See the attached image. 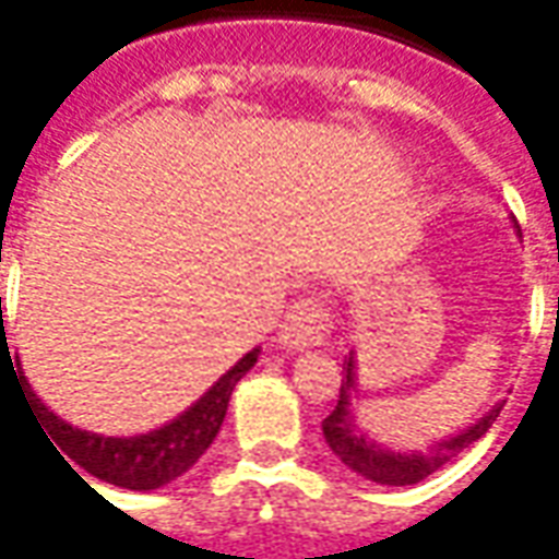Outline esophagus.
Here are the masks:
<instances>
[{
	"label": "esophagus",
	"instance_id": "1",
	"mask_svg": "<svg viewBox=\"0 0 559 559\" xmlns=\"http://www.w3.org/2000/svg\"><path fill=\"white\" fill-rule=\"evenodd\" d=\"M330 330V311L314 302V299H306V302H296L294 309L287 311L284 324L278 330V340L284 348L290 352H302V348H311V345L324 343Z\"/></svg>",
	"mask_w": 559,
	"mask_h": 559
}]
</instances>
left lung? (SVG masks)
I'll return each instance as SVG.
<instances>
[{
    "label": "left lung",
    "instance_id": "8db88e82",
    "mask_svg": "<svg viewBox=\"0 0 559 559\" xmlns=\"http://www.w3.org/2000/svg\"><path fill=\"white\" fill-rule=\"evenodd\" d=\"M520 235V226L514 223ZM358 358L355 352H348V360L343 364V385H340V401L321 423L324 440H328L330 453L343 462L345 468L355 471L364 480H373L379 487H413L425 480L428 474L443 468L447 462H453L462 450H468L474 440H480L489 431V425L496 423V416L502 413V404L484 413L477 423L462 428L459 435L435 440L428 450H391L370 438V431H364L358 423Z\"/></svg>",
    "mask_w": 559,
    "mask_h": 559
}]
</instances>
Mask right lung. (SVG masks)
<instances>
[{"label":"right lung","mask_w":559,"mask_h":559,"mask_svg":"<svg viewBox=\"0 0 559 559\" xmlns=\"http://www.w3.org/2000/svg\"><path fill=\"white\" fill-rule=\"evenodd\" d=\"M257 358H260V348H250L248 355L235 360L192 407H186L170 423L158 425L146 435H131V438H112V435L75 428V425L63 423L55 409L45 407L36 391L29 389V394L36 397V407L48 419L45 431L79 468H85L91 477L112 484V487L150 492V489L168 487L170 480L183 477L186 471L207 453V447L214 443L219 425L226 419L231 391L253 370ZM21 379L26 382V376Z\"/></svg>","instance_id":"1"}]
</instances>
